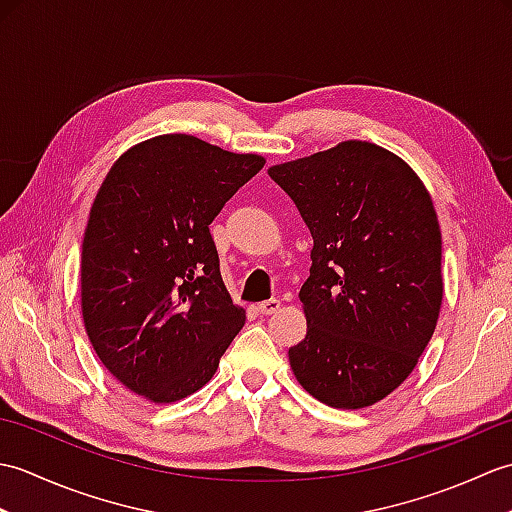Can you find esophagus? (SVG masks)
I'll list each match as a JSON object with an SVG mask.
<instances>
[{"mask_svg":"<svg viewBox=\"0 0 512 512\" xmlns=\"http://www.w3.org/2000/svg\"><path fill=\"white\" fill-rule=\"evenodd\" d=\"M257 308H259V312H262V314H273V312H277L281 308V301L279 299H266V301L259 303Z\"/></svg>","mask_w":512,"mask_h":512,"instance_id":"esophagus-1","label":"esophagus"}]
</instances>
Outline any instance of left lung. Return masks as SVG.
<instances>
[{"label":"left lung","mask_w":512,"mask_h":512,"mask_svg":"<svg viewBox=\"0 0 512 512\" xmlns=\"http://www.w3.org/2000/svg\"><path fill=\"white\" fill-rule=\"evenodd\" d=\"M268 176L314 239L299 290L308 332L288 350L292 372L325 405H374L411 374L436 330L442 235L431 195L407 162L363 140Z\"/></svg>","instance_id":"obj_1"}]
</instances>
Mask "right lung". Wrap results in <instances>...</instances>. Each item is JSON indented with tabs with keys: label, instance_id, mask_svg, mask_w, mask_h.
I'll use <instances>...</instances> for the list:
<instances>
[{
	"label": "right lung",
	"instance_id": "1",
	"mask_svg": "<svg viewBox=\"0 0 512 512\" xmlns=\"http://www.w3.org/2000/svg\"><path fill=\"white\" fill-rule=\"evenodd\" d=\"M262 167V156L165 134L105 176L83 237V321L101 363L138 396H191L242 330L209 224Z\"/></svg>",
	"mask_w": 512,
	"mask_h": 512
}]
</instances>
